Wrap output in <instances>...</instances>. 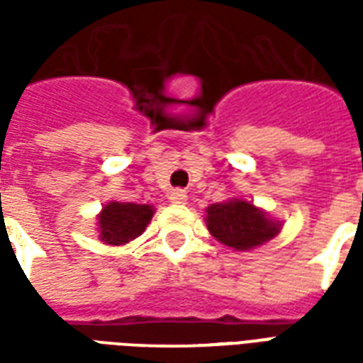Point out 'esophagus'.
Masks as SVG:
<instances>
[{"label": "esophagus", "instance_id": "34e87169", "mask_svg": "<svg viewBox=\"0 0 363 363\" xmlns=\"http://www.w3.org/2000/svg\"><path fill=\"white\" fill-rule=\"evenodd\" d=\"M186 192H184V190H181V189H177V190H173V192H171V194H169V200H171V202H173V204H184V202H186Z\"/></svg>", "mask_w": 363, "mask_h": 363}]
</instances>
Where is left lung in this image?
I'll return each mask as SVG.
<instances>
[{
    "label": "left lung",
    "instance_id": "obj_1",
    "mask_svg": "<svg viewBox=\"0 0 363 363\" xmlns=\"http://www.w3.org/2000/svg\"><path fill=\"white\" fill-rule=\"evenodd\" d=\"M210 235L233 251H251L280 233L281 221L245 198H231L206 208Z\"/></svg>",
    "mask_w": 363,
    "mask_h": 363
}]
</instances>
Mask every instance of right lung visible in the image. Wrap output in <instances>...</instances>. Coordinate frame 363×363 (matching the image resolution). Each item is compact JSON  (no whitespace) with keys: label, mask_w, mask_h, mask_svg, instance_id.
<instances>
[{"label":"right lung","mask_w":363,"mask_h":363,"mask_svg":"<svg viewBox=\"0 0 363 363\" xmlns=\"http://www.w3.org/2000/svg\"><path fill=\"white\" fill-rule=\"evenodd\" d=\"M155 208L151 204H134V202H108L96 216V231L104 245L120 247L135 237H140L153 218Z\"/></svg>","instance_id":"obj_1"}]
</instances>
